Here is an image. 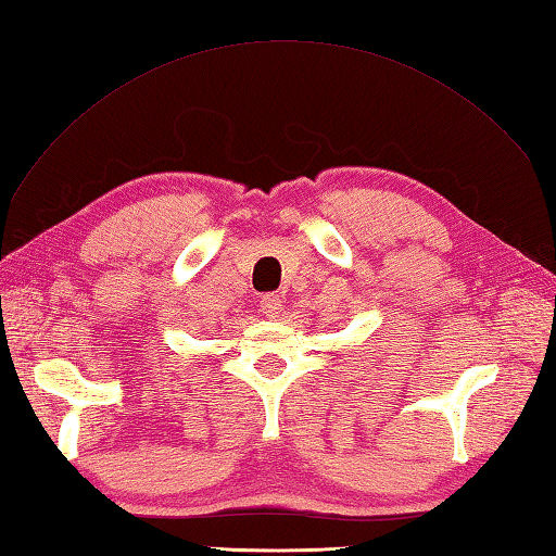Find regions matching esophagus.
Segmentation results:
<instances>
[{
    "mask_svg": "<svg viewBox=\"0 0 556 556\" xmlns=\"http://www.w3.org/2000/svg\"><path fill=\"white\" fill-rule=\"evenodd\" d=\"M260 306H262V311H264L268 318H278V314L282 311V300H280L278 294H274V292H266V294H262Z\"/></svg>",
    "mask_w": 556,
    "mask_h": 556,
    "instance_id": "obj_1",
    "label": "esophagus"
}]
</instances>
